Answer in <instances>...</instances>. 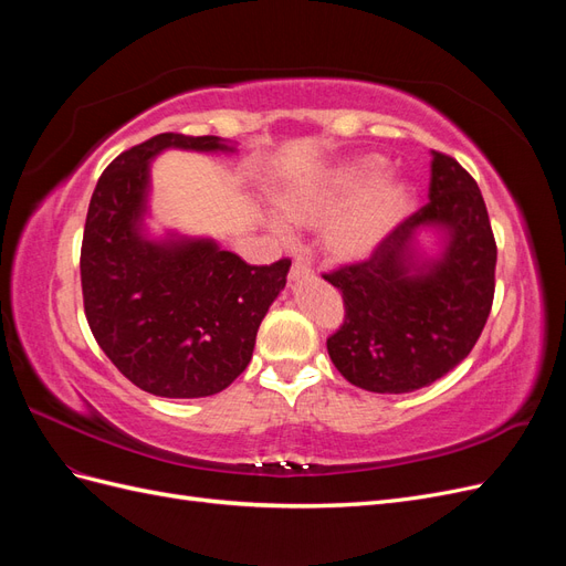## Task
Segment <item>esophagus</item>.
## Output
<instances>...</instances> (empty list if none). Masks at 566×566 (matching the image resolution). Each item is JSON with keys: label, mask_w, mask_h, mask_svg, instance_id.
Here are the masks:
<instances>
[{"label": "esophagus", "mask_w": 566, "mask_h": 566, "mask_svg": "<svg viewBox=\"0 0 566 566\" xmlns=\"http://www.w3.org/2000/svg\"><path fill=\"white\" fill-rule=\"evenodd\" d=\"M312 266L306 264L302 256H297V260L293 262V266H290V273H287V279L290 281H300V279H306V276H312Z\"/></svg>", "instance_id": "1"}]
</instances>
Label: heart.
<instances>
[{
    "label": "heart",
    "mask_w": 566,
    "mask_h": 566,
    "mask_svg": "<svg viewBox=\"0 0 566 566\" xmlns=\"http://www.w3.org/2000/svg\"><path fill=\"white\" fill-rule=\"evenodd\" d=\"M382 158H364L339 167L314 186L285 191L279 212L290 224L323 231V248L335 262H356L380 245L408 208V188L401 181H380Z\"/></svg>",
    "instance_id": "1"
}]
</instances>
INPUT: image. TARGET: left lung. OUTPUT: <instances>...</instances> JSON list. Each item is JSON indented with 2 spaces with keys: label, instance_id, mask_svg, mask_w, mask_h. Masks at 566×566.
Segmentation results:
<instances>
[{
  "label": "left lung",
  "instance_id": "1",
  "mask_svg": "<svg viewBox=\"0 0 566 566\" xmlns=\"http://www.w3.org/2000/svg\"><path fill=\"white\" fill-rule=\"evenodd\" d=\"M427 198L366 260L323 273L345 302L328 354L352 385L368 391L432 385L472 352L491 314L499 250L482 191L455 158L432 153ZM422 226L444 231L434 263L418 261L412 250Z\"/></svg>",
  "mask_w": 566,
  "mask_h": 566
}]
</instances>
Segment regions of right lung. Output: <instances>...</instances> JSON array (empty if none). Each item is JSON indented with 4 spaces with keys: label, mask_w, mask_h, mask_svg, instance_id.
<instances>
[{
    "label": "right lung",
    "mask_w": 566,
    "mask_h": 566,
    "mask_svg": "<svg viewBox=\"0 0 566 566\" xmlns=\"http://www.w3.org/2000/svg\"><path fill=\"white\" fill-rule=\"evenodd\" d=\"M165 148L233 150L219 136L167 132L119 153L84 221L82 300L98 347L129 382L165 399H198L248 368L290 260L252 266L205 238L146 241L148 163Z\"/></svg>",
    "instance_id": "1"
}]
</instances>
